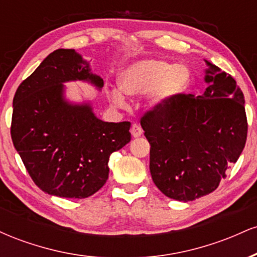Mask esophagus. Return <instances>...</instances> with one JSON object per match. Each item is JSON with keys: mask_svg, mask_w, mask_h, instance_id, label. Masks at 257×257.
Masks as SVG:
<instances>
[{"mask_svg": "<svg viewBox=\"0 0 257 257\" xmlns=\"http://www.w3.org/2000/svg\"><path fill=\"white\" fill-rule=\"evenodd\" d=\"M131 133H132L133 138H139L143 135V128H141L139 124H137V123H134L131 128Z\"/></svg>", "mask_w": 257, "mask_h": 257, "instance_id": "obj_1", "label": "esophagus"}]
</instances>
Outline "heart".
<instances>
[{
    "instance_id": "obj_1",
    "label": "heart",
    "mask_w": 257,
    "mask_h": 257,
    "mask_svg": "<svg viewBox=\"0 0 257 257\" xmlns=\"http://www.w3.org/2000/svg\"><path fill=\"white\" fill-rule=\"evenodd\" d=\"M192 83V73L186 65H173L159 59L135 61L120 71L119 89L128 95H141L151 91L150 102L162 107L185 94ZM110 101L116 106H124L125 100L119 90H111Z\"/></svg>"
}]
</instances>
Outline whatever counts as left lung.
Here are the masks:
<instances>
[{
	"label": "left lung",
	"mask_w": 257,
	"mask_h": 257,
	"mask_svg": "<svg viewBox=\"0 0 257 257\" xmlns=\"http://www.w3.org/2000/svg\"><path fill=\"white\" fill-rule=\"evenodd\" d=\"M202 95L182 94L141 117L153 182L169 198L190 202L211 193L238 161L247 134L243 91L205 60Z\"/></svg>",
	"instance_id": "8db88e82"
}]
</instances>
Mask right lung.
Returning a JSON list of instances; mask_svg holds the SVG:
<instances>
[{
	"label": "right lung",
	"instance_id": "1",
	"mask_svg": "<svg viewBox=\"0 0 257 257\" xmlns=\"http://www.w3.org/2000/svg\"><path fill=\"white\" fill-rule=\"evenodd\" d=\"M104 81L75 49H57L18 87L11 135L31 179L43 192L87 198L105 185L108 159L131 141V122H104L90 102L65 99L64 83Z\"/></svg>",
	"mask_w": 257,
	"mask_h": 257
}]
</instances>
